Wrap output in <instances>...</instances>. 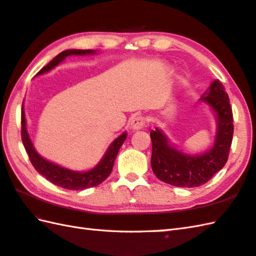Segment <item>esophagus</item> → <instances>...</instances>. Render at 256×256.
I'll list each match as a JSON object with an SVG mask.
<instances>
[{"label": "esophagus", "instance_id": "1", "mask_svg": "<svg viewBox=\"0 0 256 256\" xmlns=\"http://www.w3.org/2000/svg\"><path fill=\"white\" fill-rule=\"evenodd\" d=\"M148 121H146V118L142 116H138L131 120V128L133 130H142Z\"/></svg>", "mask_w": 256, "mask_h": 256}]
</instances>
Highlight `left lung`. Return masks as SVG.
Masks as SVG:
<instances>
[{"instance_id":"obj_1","label":"left lung","mask_w":256,"mask_h":256,"mask_svg":"<svg viewBox=\"0 0 256 256\" xmlns=\"http://www.w3.org/2000/svg\"><path fill=\"white\" fill-rule=\"evenodd\" d=\"M201 100L214 108L218 118V133L214 148L198 156L178 152L168 144L158 128L150 131V165L160 180L176 187H199L209 182L229 158L233 138V114L229 96L224 86L216 80L210 86L208 94Z\"/></svg>"}]
</instances>
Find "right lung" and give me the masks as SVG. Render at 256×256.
Segmentation results:
<instances>
[{"mask_svg":"<svg viewBox=\"0 0 256 256\" xmlns=\"http://www.w3.org/2000/svg\"><path fill=\"white\" fill-rule=\"evenodd\" d=\"M94 52L91 50H70L62 52L59 55H57L52 60L42 67L37 74H45L50 72V69L56 67L59 62H62L64 58L70 55H86V54ZM20 123H22V142L24 144V148L26 150V153L28 154L30 160L32 165L34 166L35 170L44 176L47 180H50L54 184L70 190H82L90 187H94L100 184L102 182L110 175L112 172V168L114 165V160L118 153V150L124 143L125 138H126V133H123L121 136H118L114 142L111 144L110 148L106 150V153L103 157L100 164L94 170L86 172H77L66 170L58 165L52 164L48 160H44L42 157L37 154L34 146H32L28 133L26 131V120H25V113H24V106H22V113H20Z\"/></svg>","mask_w":256,"mask_h":256,"instance_id":"obj_1","label":"right lung"}]
</instances>
